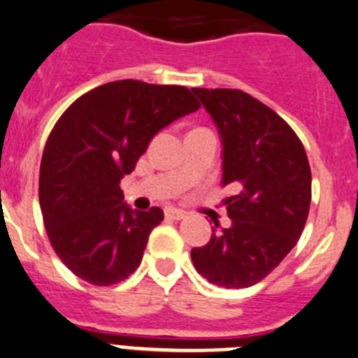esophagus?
I'll use <instances>...</instances> for the list:
<instances>
[{"label":"esophagus","mask_w":358,"mask_h":358,"mask_svg":"<svg viewBox=\"0 0 358 358\" xmlns=\"http://www.w3.org/2000/svg\"><path fill=\"white\" fill-rule=\"evenodd\" d=\"M164 215L168 217V219H171V220H182L183 217H185V213H183L182 210L166 208V210H164Z\"/></svg>","instance_id":"1"}]
</instances>
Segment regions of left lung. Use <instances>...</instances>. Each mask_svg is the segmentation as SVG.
<instances>
[{"label":"left lung","mask_w":358,"mask_h":358,"mask_svg":"<svg viewBox=\"0 0 358 358\" xmlns=\"http://www.w3.org/2000/svg\"><path fill=\"white\" fill-rule=\"evenodd\" d=\"M222 143V185L229 228L215 222L203 247L190 250L196 270L220 288L265 279L299 242L310 205V168L292 127L240 90L192 88Z\"/></svg>","instance_id":"left-lung-1"}]
</instances>
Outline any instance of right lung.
Here are the masks:
<instances>
[{
  "label": "right lung",
  "instance_id": "add662e5",
  "mask_svg": "<svg viewBox=\"0 0 358 358\" xmlns=\"http://www.w3.org/2000/svg\"><path fill=\"white\" fill-rule=\"evenodd\" d=\"M198 109L185 86L123 79L63 113L43 148L38 199L49 242L70 272L111 286L138 268L164 212L130 208L120 182L159 130Z\"/></svg>",
  "mask_w": 358,
  "mask_h": 358
}]
</instances>
